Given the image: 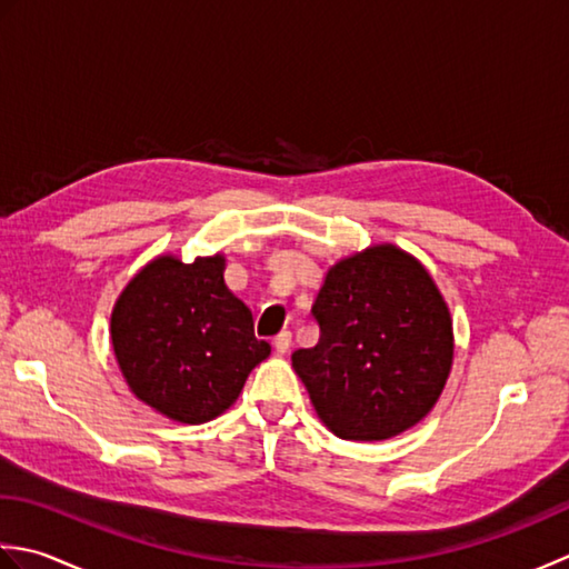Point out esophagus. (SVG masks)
<instances>
[{"label": "esophagus", "instance_id": "obj_1", "mask_svg": "<svg viewBox=\"0 0 569 569\" xmlns=\"http://www.w3.org/2000/svg\"><path fill=\"white\" fill-rule=\"evenodd\" d=\"M272 343H274V351L280 353V356H284V353L289 351V346H292V333H289V331H280V333L274 336Z\"/></svg>", "mask_w": 569, "mask_h": 569}]
</instances>
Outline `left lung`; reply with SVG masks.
Masks as SVG:
<instances>
[{"mask_svg": "<svg viewBox=\"0 0 569 569\" xmlns=\"http://www.w3.org/2000/svg\"><path fill=\"white\" fill-rule=\"evenodd\" d=\"M311 317L319 343L295 351L292 366L336 437L390 439L435 408L455 333L445 297L412 254L386 242L339 260Z\"/></svg>", "mask_w": 569, "mask_h": 569, "instance_id": "obj_1", "label": "left lung"}]
</instances>
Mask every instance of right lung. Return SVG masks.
Segmentation results:
<instances>
[{
	"label": "right lung",
	"instance_id": "right-lung-1",
	"mask_svg": "<svg viewBox=\"0 0 569 569\" xmlns=\"http://www.w3.org/2000/svg\"><path fill=\"white\" fill-rule=\"evenodd\" d=\"M223 270L220 252L193 262L159 254L114 301L110 336L127 386L169 420L201 425L226 412L270 356Z\"/></svg>",
	"mask_w": 569,
	"mask_h": 569
}]
</instances>
